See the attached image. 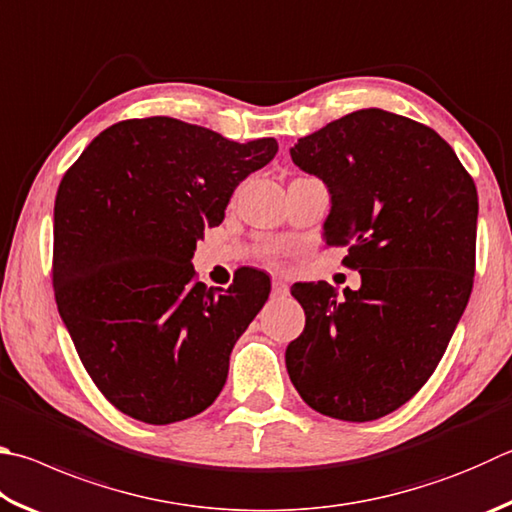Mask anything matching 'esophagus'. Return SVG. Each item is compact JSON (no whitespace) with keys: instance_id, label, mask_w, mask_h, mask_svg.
Listing matches in <instances>:
<instances>
[{"instance_id":"1","label":"esophagus","mask_w":512,"mask_h":512,"mask_svg":"<svg viewBox=\"0 0 512 512\" xmlns=\"http://www.w3.org/2000/svg\"><path fill=\"white\" fill-rule=\"evenodd\" d=\"M288 295V284L282 280H273V297H286Z\"/></svg>"}]
</instances>
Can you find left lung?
Wrapping results in <instances>:
<instances>
[{
  "label": "left lung",
  "mask_w": 512,
  "mask_h": 512,
  "mask_svg": "<svg viewBox=\"0 0 512 512\" xmlns=\"http://www.w3.org/2000/svg\"><path fill=\"white\" fill-rule=\"evenodd\" d=\"M331 194L329 246H349L360 288L293 284L306 324L286 347L297 394L340 421L398 410L434 374L472 291L479 199L452 147L427 125L360 109L291 147Z\"/></svg>",
  "instance_id": "8db88e82"
}]
</instances>
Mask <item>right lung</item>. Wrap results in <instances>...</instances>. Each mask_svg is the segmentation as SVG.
I'll return each instance as SVG.
<instances>
[{
  "instance_id": "1",
  "label": "right lung",
  "mask_w": 512,
  "mask_h": 512,
  "mask_svg": "<svg viewBox=\"0 0 512 512\" xmlns=\"http://www.w3.org/2000/svg\"><path fill=\"white\" fill-rule=\"evenodd\" d=\"M277 154L154 116L107 127L55 197L53 291L87 374L127 416L167 425L226 385L230 351L271 293L262 271L228 291L197 282L192 255L237 185Z\"/></svg>"
}]
</instances>
